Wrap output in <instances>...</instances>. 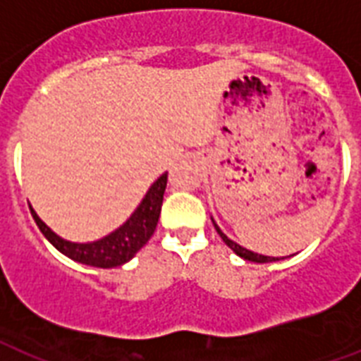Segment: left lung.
Instances as JSON below:
<instances>
[{"instance_id": "1", "label": "left lung", "mask_w": 361, "mask_h": 361, "mask_svg": "<svg viewBox=\"0 0 361 361\" xmlns=\"http://www.w3.org/2000/svg\"><path fill=\"white\" fill-rule=\"evenodd\" d=\"M214 221V219H212ZM214 226H215V231H217V234L221 236V240L225 241L226 245L231 247L232 251L236 252L238 257H241L243 260H249V262H258V264H266V262H275V260H279L277 257H266V255H258V252H252L249 251V249H245V247H241L238 245L236 241H232L231 238H226L223 232H221V228L217 225H215V221H214Z\"/></svg>"}]
</instances>
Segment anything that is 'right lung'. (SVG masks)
I'll use <instances>...</instances> for the list:
<instances>
[{"mask_svg": "<svg viewBox=\"0 0 361 361\" xmlns=\"http://www.w3.org/2000/svg\"><path fill=\"white\" fill-rule=\"evenodd\" d=\"M164 189H166V172L147 189L146 197L142 198L138 208L120 228L110 232L109 236L97 241H90V243H73V241L59 238L42 223L41 217L35 214V209L31 206L30 209L39 231L59 252H63L65 257L80 264L95 266V268H116V266L129 262L153 236V232L157 228L159 215H161Z\"/></svg>", "mask_w": 361, "mask_h": 361, "instance_id": "right-lung-1", "label": "right lung"}]
</instances>
